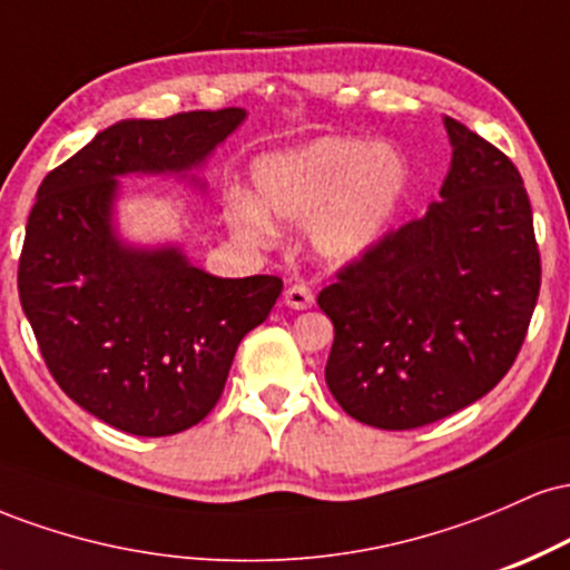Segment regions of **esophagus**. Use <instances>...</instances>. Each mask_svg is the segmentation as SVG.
Wrapping results in <instances>:
<instances>
[{
  "label": "esophagus",
  "mask_w": 570,
  "mask_h": 570,
  "mask_svg": "<svg viewBox=\"0 0 570 570\" xmlns=\"http://www.w3.org/2000/svg\"><path fill=\"white\" fill-rule=\"evenodd\" d=\"M284 303L294 307V311H307L313 305V292L303 284H294L284 292Z\"/></svg>",
  "instance_id": "1"
}]
</instances>
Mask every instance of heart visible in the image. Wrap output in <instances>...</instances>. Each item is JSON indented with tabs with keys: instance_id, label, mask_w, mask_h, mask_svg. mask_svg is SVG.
I'll return each mask as SVG.
<instances>
[{
	"instance_id": "1",
	"label": "heart",
	"mask_w": 570,
	"mask_h": 570,
	"mask_svg": "<svg viewBox=\"0 0 570 570\" xmlns=\"http://www.w3.org/2000/svg\"><path fill=\"white\" fill-rule=\"evenodd\" d=\"M254 200L235 193L225 225L252 246H271L273 219L311 225V244L332 263L364 257L394 219L407 193V160L358 136H322L263 155L252 166Z\"/></svg>"
}]
</instances>
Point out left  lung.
<instances>
[{"label":"left lung","instance_id":"8db88e82","mask_svg":"<svg viewBox=\"0 0 570 570\" xmlns=\"http://www.w3.org/2000/svg\"><path fill=\"white\" fill-rule=\"evenodd\" d=\"M453 160L426 217L383 235L318 294L335 324L326 385L356 421L407 431L476 402L522 348L541 286L514 163L444 117Z\"/></svg>","mask_w":570,"mask_h":570}]
</instances>
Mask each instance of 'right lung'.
Here are the masks:
<instances>
[{"mask_svg": "<svg viewBox=\"0 0 570 570\" xmlns=\"http://www.w3.org/2000/svg\"><path fill=\"white\" fill-rule=\"evenodd\" d=\"M244 120L238 107L120 120L37 189L18 263L23 313L63 394L126 434L168 436L200 423L284 281L219 278L179 246L120 240L117 179L185 176Z\"/></svg>", "mask_w": 570, "mask_h": 570, "instance_id": "add662e5", "label": "right lung"}]
</instances>
